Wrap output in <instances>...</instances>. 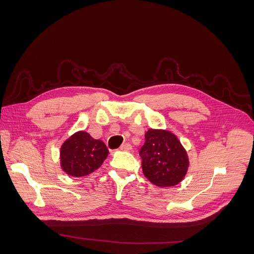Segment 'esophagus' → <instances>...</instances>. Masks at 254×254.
<instances>
[{
  "label": "esophagus",
  "instance_id": "1",
  "mask_svg": "<svg viewBox=\"0 0 254 254\" xmlns=\"http://www.w3.org/2000/svg\"><path fill=\"white\" fill-rule=\"evenodd\" d=\"M121 150H124V151H130L132 149V146L130 145V144H128V143H125V144H123L122 146H121V148H120Z\"/></svg>",
  "mask_w": 254,
  "mask_h": 254
}]
</instances>
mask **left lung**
Segmentation results:
<instances>
[{"mask_svg":"<svg viewBox=\"0 0 254 254\" xmlns=\"http://www.w3.org/2000/svg\"><path fill=\"white\" fill-rule=\"evenodd\" d=\"M140 156L144 176L160 188L177 186L189 170L190 161L186 148L168 130L148 129Z\"/></svg>","mask_w":254,"mask_h":254,"instance_id":"left-lung-1","label":"left lung"}]
</instances>
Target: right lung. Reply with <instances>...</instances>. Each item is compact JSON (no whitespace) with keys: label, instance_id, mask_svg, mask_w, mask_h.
<instances>
[{"label":"right lung","instance_id":"add662e5","mask_svg":"<svg viewBox=\"0 0 254 254\" xmlns=\"http://www.w3.org/2000/svg\"><path fill=\"white\" fill-rule=\"evenodd\" d=\"M108 153L104 142L93 139L81 130L72 134L61 145V170L77 178L87 176L102 166Z\"/></svg>","mask_w":254,"mask_h":254}]
</instances>
